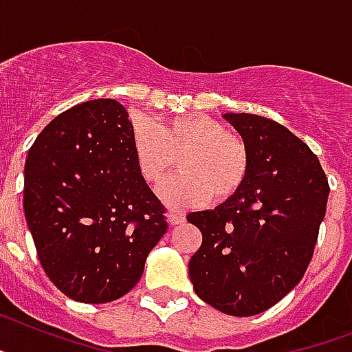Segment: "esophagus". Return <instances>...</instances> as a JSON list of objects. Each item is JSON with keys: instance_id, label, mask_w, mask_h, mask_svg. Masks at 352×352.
Here are the masks:
<instances>
[{"instance_id": "1", "label": "esophagus", "mask_w": 352, "mask_h": 352, "mask_svg": "<svg viewBox=\"0 0 352 352\" xmlns=\"http://www.w3.org/2000/svg\"><path fill=\"white\" fill-rule=\"evenodd\" d=\"M167 219H169L170 225H183V223L187 221V216H185V212H170L167 214Z\"/></svg>"}]
</instances>
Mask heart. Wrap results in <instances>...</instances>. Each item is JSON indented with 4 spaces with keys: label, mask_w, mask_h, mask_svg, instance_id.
Listing matches in <instances>:
<instances>
[{
    "label": "heart",
    "mask_w": 352,
    "mask_h": 352,
    "mask_svg": "<svg viewBox=\"0 0 352 352\" xmlns=\"http://www.w3.org/2000/svg\"><path fill=\"white\" fill-rule=\"evenodd\" d=\"M131 144L136 169L151 187H160L176 162L179 164L183 173L160 190L170 208L203 205L210 197L225 203L248 179L245 142L207 115L194 113L160 124L136 117L131 124Z\"/></svg>",
    "instance_id": "obj_1"
}]
</instances>
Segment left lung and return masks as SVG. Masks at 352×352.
<instances>
[{"mask_svg": "<svg viewBox=\"0 0 352 352\" xmlns=\"http://www.w3.org/2000/svg\"><path fill=\"white\" fill-rule=\"evenodd\" d=\"M223 117L248 149V179L214 210L187 216L203 235L188 275L212 307L252 316L286 297L306 274L329 183L313 151L284 126L250 113Z\"/></svg>", "mask_w": 352, "mask_h": 352, "instance_id": "1", "label": "left lung"}]
</instances>
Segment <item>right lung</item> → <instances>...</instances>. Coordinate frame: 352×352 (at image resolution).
I'll return each instance as SVG.
<instances>
[{
    "instance_id": "obj_1",
    "label": "right lung",
    "mask_w": 352,
    "mask_h": 352,
    "mask_svg": "<svg viewBox=\"0 0 352 352\" xmlns=\"http://www.w3.org/2000/svg\"><path fill=\"white\" fill-rule=\"evenodd\" d=\"M26 225L45 274L66 297H124L167 232L165 207L136 169L131 122L113 98L77 104L28 151Z\"/></svg>"
}]
</instances>
